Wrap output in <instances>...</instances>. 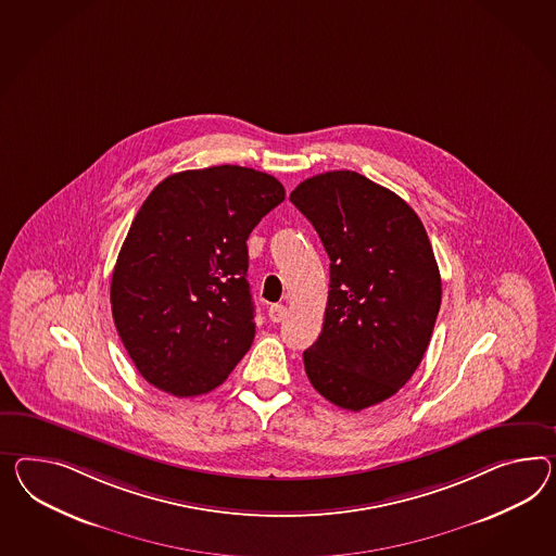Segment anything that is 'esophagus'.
<instances>
[{
  "instance_id": "obj_1",
  "label": "esophagus",
  "mask_w": 556,
  "mask_h": 556,
  "mask_svg": "<svg viewBox=\"0 0 556 556\" xmlns=\"http://www.w3.org/2000/svg\"><path fill=\"white\" fill-rule=\"evenodd\" d=\"M286 314H288V311H286L285 304H271L270 308H268V316H270L271 323H282Z\"/></svg>"
}]
</instances>
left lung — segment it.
<instances>
[{"label": "left lung", "mask_w": 556, "mask_h": 556, "mask_svg": "<svg viewBox=\"0 0 556 556\" xmlns=\"http://www.w3.org/2000/svg\"><path fill=\"white\" fill-rule=\"evenodd\" d=\"M290 201L330 257L325 325L304 369L323 397L361 412L395 395L426 355L442 304L438 262L412 207L365 175H314Z\"/></svg>", "instance_id": "left-lung-1"}]
</instances>
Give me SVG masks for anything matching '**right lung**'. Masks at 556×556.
<instances>
[{
	"label": "right lung",
	"mask_w": 556,
	"mask_h": 556,
	"mask_svg": "<svg viewBox=\"0 0 556 556\" xmlns=\"http://www.w3.org/2000/svg\"><path fill=\"white\" fill-rule=\"evenodd\" d=\"M285 195L276 177L240 165L175 173L149 193L111 282L114 327L149 383L203 395L250 351L245 240Z\"/></svg>",
	"instance_id": "add662e5"
}]
</instances>
